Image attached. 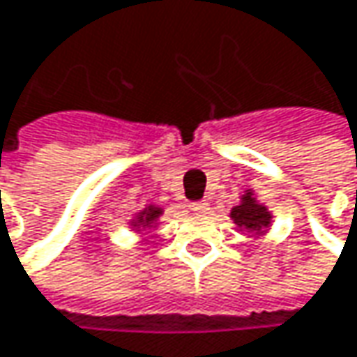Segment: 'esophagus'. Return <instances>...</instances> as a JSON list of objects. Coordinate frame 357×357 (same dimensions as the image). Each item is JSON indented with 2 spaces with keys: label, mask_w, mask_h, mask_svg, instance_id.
Listing matches in <instances>:
<instances>
[{
  "label": "esophagus",
  "mask_w": 357,
  "mask_h": 357,
  "mask_svg": "<svg viewBox=\"0 0 357 357\" xmlns=\"http://www.w3.org/2000/svg\"><path fill=\"white\" fill-rule=\"evenodd\" d=\"M190 211L196 212V214H206V212L211 211V204L204 202V200H198V202H192L190 204Z\"/></svg>",
  "instance_id": "obj_1"
}]
</instances>
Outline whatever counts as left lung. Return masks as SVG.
<instances>
[{"instance_id": "left-lung-1", "label": "left lung", "mask_w": 357, "mask_h": 357, "mask_svg": "<svg viewBox=\"0 0 357 357\" xmlns=\"http://www.w3.org/2000/svg\"><path fill=\"white\" fill-rule=\"evenodd\" d=\"M231 218L235 220V225L241 229V231H253V233H261L264 229L270 227L272 222V214L268 212L266 206H261L251 192L243 194L241 198V204L235 206L231 211Z\"/></svg>"}]
</instances>
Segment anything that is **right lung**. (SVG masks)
Listing matches in <instances>:
<instances>
[{"instance_id": "right-lung-1", "label": "right lung", "mask_w": 357, "mask_h": 357, "mask_svg": "<svg viewBox=\"0 0 357 357\" xmlns=\"http://www.w3.org/2000/svg\"><path fill=\"white\" fill-rule=\"evenodd\" d=\"M163 214V211L161 208H155V206H149V208H145V211L139 212V216H137V220L132 222L137 229H146V227H155L157 225V218Z\"/></svg>"}]
</instances>
